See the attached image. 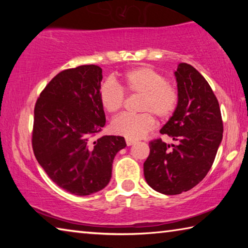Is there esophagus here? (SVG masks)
Returning <instances> with one entry per match:
<instances>
[{"mask_svg": "<svg viewBox=\"0 0 248 248\" xmlns=\"http://www.w3.org/2000/svg\"><path fill=\"white\" fill-rule=\"evenodd\" d=\"M134 142H136V141H134V140H131V139H127V140H125V143H127V145H128V146L132 145V144L134 143Z\"/></svg>", "mask_w": 248, "mask_h": 248, "instance_id": "obj_1", "label": "esophagus"}]
</instances>
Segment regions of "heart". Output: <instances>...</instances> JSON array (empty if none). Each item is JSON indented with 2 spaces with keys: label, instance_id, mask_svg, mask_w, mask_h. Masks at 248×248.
Instances as JSON below:
<instances>
[{
  "label": "heart",
  "instance_id": "obj_1",
  "mask_svg": "<svg viewBox=\"0 0 248 248\" xmlns=\"http://www.w3.org/2000/svg\"><path fill=\"white\" fill-rule=\"evenodd\" d=\"M117 86L106 81L99 89V102L109 114L119 111L124 102V94H141L139 109L142 114H123L112 120L111 129L116 134L127 139L136 140L144 137L154 128L152 113L159 119H166L175 111L178 103V94L165 78L148 66H139L130 70L117 79Z\"/></svg>",
  "mask_w": 248,
  "mask_h": 248
}]
</instances>
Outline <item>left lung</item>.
Wrapping results in <instances>:
<instances>
[{"label": "left lung", "mask_w": 248, "mask_h": 248, "mask_svg": "<svg viewBox=\"0 0 248 248\" xmlns=\"http://www.w3.org/2000/svg\"><path fill=\"white\" fill-rule=\"evenodd\" d=\"M174 75L177 107L161 133L177 143L151 141L143 164L146 183L164 195L182 194L198 185L211 169L223 137L219 102L205 78L187 63H179Z\"/></svg>", "instance_id": "obj_1"}]
</instances>
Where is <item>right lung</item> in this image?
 Listing matches in <instances>:
<instances>
[{
	"mask_svg": "<svg viewBox=\"0 0 248 248\" xmlns=\"http://www.w3.org/2000/svg\"><path fill=\"white\" fill-rule=\"evenodd\" d=\"M103 71L81 65L57 74L35 106L32 150L53 183L77 196H89L110 182L124 137L93 138L106 124L99 102Z\"/></svg>",
	"mask_w": 248,
	"mask_h": 248,
	"instance_id": "1",
	"label": "right lung"
}]
</instances>
